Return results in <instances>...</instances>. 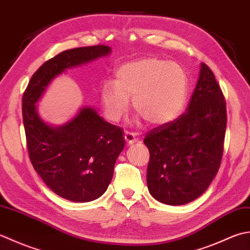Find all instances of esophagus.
Returning <instances> with one entry per match:
<instances>
[{"mask_svg":"<svg viewBox=\"0 0 250 250\" xmlns=\"http://www.w3.org/2000/svg\"><path fill=\"white\" fill-rule=\"evenodd\" d=\"M124 137H125V140L127 141V144H128V145L134 144V142L137 141L136 136H135L134 134H132V132H130V131H127V130H126Z\"/></svg>","mask_w":250,"mask_h":250,"instance_id":"34e87169","label":"esophagus"}]
</instances>
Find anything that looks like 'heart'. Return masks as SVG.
I'll list each match as a JSON object with an SVG mask.
<instances>
[{
	"label": "heart",
	"instance_id": "b5f03b06",
	"mask_svg": "<svg viewBox=\"0 0 250 250\" xmlns=\"http://www.w3.org/2000/svg\"><path fill=\"white\" fill-rule=\"evenodd\" d=\"M188 75L179 64L157 58H146L125 63L116 72V80L101 87V103L110 121H120L132 105L151 126L175 120L185 106Z\"/></svg>",
	"mask_w": 250,
	"mask_h": 250
}]
</instances>
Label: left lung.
<instances>
[{
  "mask_svg": "<svg viewBox=\"0 0 250 250\" xmlns=\"http://www.w3.org/2000/svg\"><path fill=\"white\" fill-rule=\"evenodd\" d=\"M226 127L225 96L210 68L202 63L187 112L150 130L144 140L150 151V194L167 205L201 196L220 167Z\"/></svg>",
  "mask_w": 250,
  "mask_h": 250,
  "instance_id": "obj_1",
  "label": "left lung"
}]
</instances>
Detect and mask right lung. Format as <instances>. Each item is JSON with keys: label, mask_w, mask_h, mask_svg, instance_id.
<instances>
[{"label": "right lung", "mask_w": 250, "mask_h": 250, "mask_svg": "<svg viewBox=\"0 0 250 250\" xmlns=\"http://www.w3.org/2000/svg\"><path fill=\"white\" fill-rule=\"evenodd\" d=\"M110 53L105 45L64 50L35 71L22 96V120L33 168L50 190L72 202L94 201L108 189L116 159L124 149V131L89 106L81 109L67 124L53 127L40 118L35 104L65 69Z\"/></svg>", "instance_id": "right-lung-1"}]
</instances>
